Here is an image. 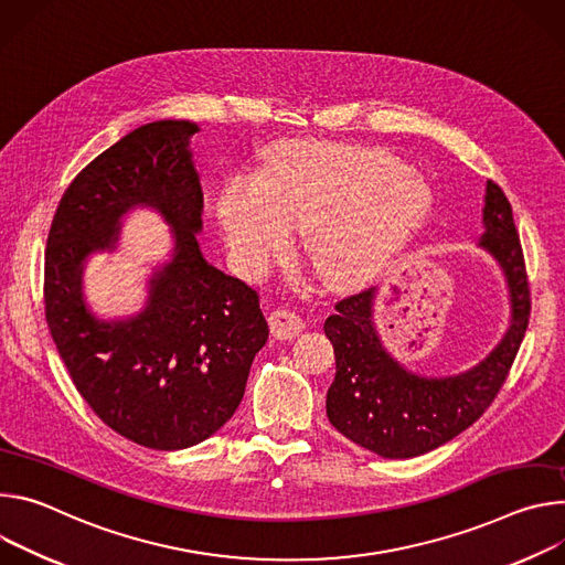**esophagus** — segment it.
Wrapping results in <instances>:
<instances>
[{
    "instance_id": "1",
    "label": "esophagus",
    "mask_w": 565,
    "mask_h": 565,
    "mask_svg": "<svg viewBox=\"0 0 565 565\" xmlns=\"http://www.w3.org/2000/svg\"><path fill=\"white\" fill-rule=\"evenodd\" d=\"M269 328H271V334L276 339L291 341V339H296L302 332L305 323H302V319L298 315H294V311L276 309V311H271V317H269Z\"/></svg>"
}]
</instances>
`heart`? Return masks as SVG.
Returning a JSON list of instances; mask_svg holds the SVG:
<instances>
[{
	"mask_svg": "<svg viewBox=\"0 0 565 565\" xmlns=\"http://www.w3.org/2000/svg\"><path fill=\"white\" fill-rule=\"evenodd\" d=\"M426 211V193L397 159L330 143L274 150L260 174H233L217 217L231 256L248 278L265 276L302 228L321 280L350 287L382 267Z\"/></svg>",
	"mask_w": 565,
	"mask_h": 565,
	"instance_id": "obj_1",
	"label": "heart"
}]
</instances>
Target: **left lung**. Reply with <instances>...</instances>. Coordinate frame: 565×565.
<instances>
[{"label": "left lung", "mask_w": 565, "mask_h": 565, "mask_svg": "<svg viewBox=\"0 0 565 565\" xmlns=\"http://www.w3.org/2000/svg\"><path fill=\"white\" fill-rule=\"evenodd\" d=\"M480 246L503 267L512 326L491 354L454 377H419L382 345L372 323L377 289L334 305L326 334L334 345L337 377L328 391V417L354 445L382 458H415L469 428L503 388L530 321V282L523 246L503 188L487 181Z\"/></svg>", "instance_id": "8db88e82"}]
</instances>
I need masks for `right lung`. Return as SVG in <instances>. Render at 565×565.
<instances>
[{"mask_svg":"<svg viewBox=\"0 0 565 565\" xmlns=\"http://www.w3.org/2000/svg\"><path fill=\"white\" fill-rule=\"evenodd\" d=\"M195 132V122L154 120L98 154L62 195L44 250V317L76 391L111 430L157 451L220 430L269 339L258 291L200 250L204 195L188 150ZM135 205L164 215L175 254L156 273L141 316L100 322L82 300V267L94 249L113 247Z\"/></svg>","mask_w":565,"mask_h":565,"instance_id":"obj_1","label":"right lung"}]
</instances>
